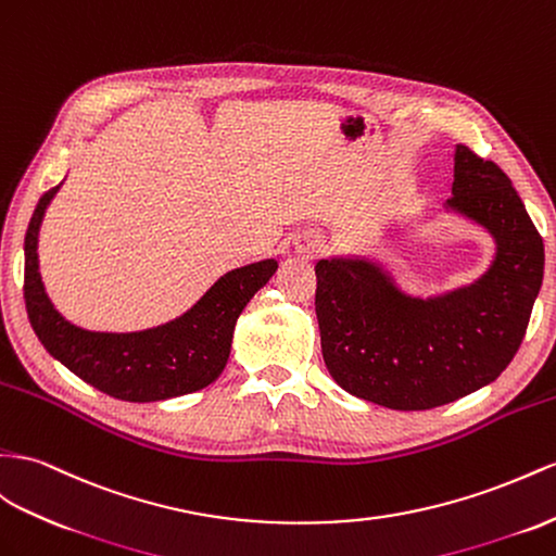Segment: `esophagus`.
I'll list each match as a JSON object with an SVG mask.
<instances>
[{
	"label": "esophagus",
	"mask_w": 556,
	"mask_h": 556,
	"mask_svg": "<svg viewBox=\"0 0 556 556\" xmlns=\"http://www.w3.org/2000/svg\"><path fill=\"white\" fill-rule=\"evenodd\" d=\"M326 249L324 239L319 235H301L295 239V251L301 255H307V258H315V255H319L321 251Z\"/></svg>",
	"instance_id": "obj_1"
}]
</instances>
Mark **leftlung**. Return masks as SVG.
Here are the masks:
<instances>
[{
  "label": "left lung",
  "mask_w": 556,
  "mask_h": 556,
  "mask_svg": "<svg viewBox=\"0 0 556 556\" xmlns=\"http://www.w3.org/2000/svg\"><path fill=\"white\" fill-rule=\"evenodd\" d=\"M448 206L495 237V261L472 287L420 301L368 261L315 267L326 368L359 400L444 406L493 382L521 345L543 283V237L505 170L467 146L455 148Z\"/></svg>",
  "instance_id": "8db88e82"
}]
</instances>
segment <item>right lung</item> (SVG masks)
Returning a JSON list of instances; mask_svg holds the SVG:
<instances>
[{"label": "right lung", "mask_w": 556, "mask_h": 556, "mask_svg": "<svg viewBox=\"0 0 556 556\" xmlns=\"http://www.w3.org/2000/svg\"><path fill=\"white\" fill-rule=\"evenodd\" d=\"M61 185L41 194L25 235V307L41 345L70 371L122 402H162L211 386L230 357L237 317L277 273L261 261L220 277L182 317L138 333L84 331L59 315L39 275L37 235Z\"/></svg>", "instance_id": "1"}]
</instances>
